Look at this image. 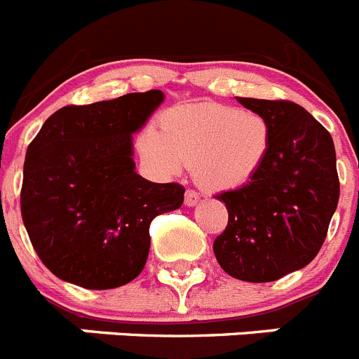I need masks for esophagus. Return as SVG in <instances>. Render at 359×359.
I'll return each instance as SVG.
<instances>
[{"instance_id":"esophagus-1","label":"esophagus","mask_w":359,"mask_h":359,"mask_svg":"<svg viewBox=\"0 0 359 359\" xmlns=\"http://www.w3.org/2000/svg\"><path fill=\"white\" fill-rule=\"evenodd\" d=\"M198 202H200L198 193L193 191V189H187L186 196H184V203H186L187 208H193V205H196Z\"/></svg>"}]
</instances>
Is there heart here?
I'll list each match as a JSON object with an SVG mask.
<instances>
[{
    "instance_id": "b5f03b06",
    "label": "heart",
    "mask_w": 359,
    "mask_h": 359,
    "mask_svg": "<svg viewBox=\"0 0 359 359\" xmlns=\"http://www.w3.org/2000/svg\"><path fill=\"white\" fill-rule=\"evenodd\" d=\"M135 148L154 175L172 179L191 161L196 182L209 191H234L247 186L266 163L272 128L256 111L219 103L170 109L161 132L144 128Z\"/></svg>"
}]
</instances>
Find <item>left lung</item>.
<instances>
[{
    "mask_svg": "<svg viewBox=\"0 0 359 359\" xmlns=\"http://www.w3.org/2000/svg\"><path fill=\"white\" fill-rule=\"evenodd\" d=\"M236 100L268 119L272 148L247 186L218 195L229 224L212 250L234 279L270 283L320 250L340 196L337 151L331 134L297 103Z\"/></svg>",
    "mask_w": 359,
    "mask_h": 359,
    "instance_id": "left-lung-1",
    "label": "left lung"
}]
</instances>
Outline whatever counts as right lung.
<instances>
[{
	"mask_svg": "<svg viewBox=\"0 0 359 359\" xmlns=\"http://www.w3.org/2000/svg\"><path fill=\"white\" fill-rule=\"evenodd\" d=\"M164 93H130L51 114L25 157L21 215L51 273L87 290H111L140 276L151 219L184 202L179 184L135 172L134 134Z\"/></svg>",
	"mask_w": 359,
	"mask_h": 359,
	"instance_id": "obj_1",
	"label": "right lung"
}]
</instances>
